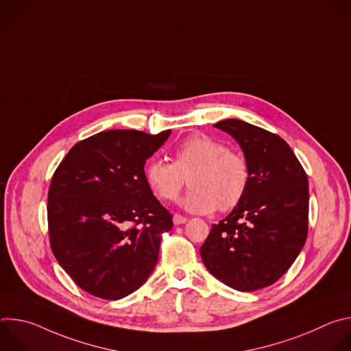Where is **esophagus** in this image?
<instances>
[{
    "mask_svg": "<svg viewBox=\"0 0 351 351\" xmlns=\"http://www.w3.org/2000/svg\"><path fill=\"white\" fill-rule=\"evenodd\" d=\"M187 222V218L186 217H182V215H179V214H175L173 215V223L175 225H183V223H186Z\"/></svg>",
    "mask_w": 351,
    "mask_h": 351,
    "instance_id": "1",
    "label": "esophagus"
}]
</instances>
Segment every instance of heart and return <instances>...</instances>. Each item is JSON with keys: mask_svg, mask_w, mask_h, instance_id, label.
<instances>
[{"mask_svg": "<svg viewBox=\"0 0 351 351\" xmlns=\"http://www.w3.org/2000/svg\"><path fill=\"white\" fill-rule=\"evenodd\" d=\"M144 175L152 190L167 202L179 195L187 178L191 189L180 204L194 214L232 210L240 203L250 180L245 158L206 134L182 141L175 149L173 162L162 158L148 161Z\"/></svg>", "mask_w": 351, "mask_h": 351, "instance_id": "b5f03b06", "label": "heart"}]
</instances>
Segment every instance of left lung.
Here are the masks:
<instances>
[{"label":"left lung","instance_id":"left-lung-1","mask_svg":"<svg viewBox=\"0 0 351 351\" xmlns=\"http://www.w3.org/2000/svg\"><path fill=\"white\" fill-rule=\"evenodd\" d=\"M230 134L248 164L240 203L199 248L206 268L239 291L275 283L304 247L308 232V179L289 144L240 119L214 125Z\"/></svg>","mask_w":351,"mask_h":351}]
</instances>
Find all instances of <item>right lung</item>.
<instances>
[{"label":"right lung","mask_w":351,"mask_h":351,"mask_svg":"<svg viewBox=\"0 0 351 351\" xmlns=\"http://www.w3.org/2000/svg\"><path fill=\"white\" fill-rule=\"evenodd\" d=\"M172 130L99 132L75 144L48 190V232L60 265L84 291L119 300L156 268L172 215L153 194L145 161Z\"/></svg>","instance_id":"right-lung-1"}]
</instances>
